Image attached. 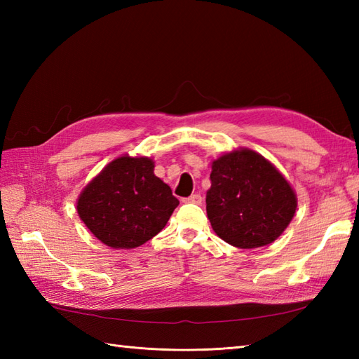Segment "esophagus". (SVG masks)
Wrapping results in <instances>:
<instances>
[{
    "label": "esophagus",
    "mask_w": 359,
    "mask_h": 359,
    "mask_svg": "<svg viewBox=\"0 0 359 359\" xmlns=\"http://www.w3.org/2000/svg\"><path fill=\"white\" fill-rule=\"evenodd\" d=\"M184 202H185V203H194V205H201V203H202V196L196 193V194H193V196L187 197V199H184Z\"/></svg>",
    "instance_id": "34e87169"
}]
</instances>
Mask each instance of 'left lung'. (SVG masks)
<instances>
[{
    "instance_id": "8db88e82",
    "label": "left lung",
    "mask_w": 359,
    "mask_h": 359,
    "mask_svg": "<svg viewBox=\"0 0 359 359\" xmlns=\"http://www.w3.org/2000/svg\"><path fill=\"white\" fill-rule=\"evenodd\" d=\"M210 179L207 215L212 230L230 245H269L292 222L297 207L294 189L259 152H225L212 160Z\"/></svg>"
}]
</instances>
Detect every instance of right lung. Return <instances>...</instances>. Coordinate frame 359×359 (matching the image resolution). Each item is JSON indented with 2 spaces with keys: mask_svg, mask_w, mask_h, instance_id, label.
<instances>
[{
  "mask_svg": "<svg viewBox=\"0 0 359 359\" xmlns=\"http://www.w3.org/2000/svg\"><path fill=\"white\" fill-rule=\"evenodd\" d=\"M177 205L171 188L154 174V160L125 154L83 188L77 212L104 245L131 250L162 231Z\"/></svg>",
  "mask_w": 359,
  "mask_h": 359,
  "instance_id": "1",
  "label": "right lung"
}]
</instances>
